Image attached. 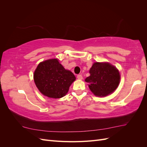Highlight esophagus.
Returning <instances> with one entry per match:
<instances>
[{"label": "esophagus", "instance_id": "esophagus-1", "mask_svg": "<svg viewBox=\"0 0 147 147\" xmlns=\"http://www.w3.org/2000/svg\"><path fill=\"white\" fill-rule=\"evenodd\" d=\"M77 77V78H78V79H79V80H82V79L83 78V76H82V75L81 74H79V75H78Z\"/></svg>", "mask_w": 147, "mask_h": 147}]
</instances>
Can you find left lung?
I'll return each mask as SVG.
<instances>
[{
	"instance_id": "left-lung-1",
	"label": "left lung",
	"mask_w": 147,
	"mask_h": 147,
	"mask_svg": "<svg viewBox=\"0 0 147 147\" xmlns=\"http://www.w3.org/2000/svg\"><path fill=\"white\" fill-rule=\"evenodd\" d=\"M90 76L85 79L95 96H106L117 88L120 75L118 69L109 63H95L90 70Z\"/></svg>"
}]
</instances>
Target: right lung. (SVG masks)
<instances>
[{
  "label": "right lung",
  "mask_w": 147,
  "mask_h": 147,
  "mask_svg": "<svg viewBox=\"0 0 147 147\" xmlns=\"http://www.w3.org/2000/svg\"><path fill=\"white\" fill-rule=\"evenodd\" d=\"M75 77L65 70L57 59L40 63L34 74V82L43 95L51 98H61L67 93Z\"/></svg>",
  "instance_id": "obj_1"
}]
</instances>
